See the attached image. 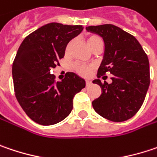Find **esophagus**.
<instances>
[{"label":"esophagus","instance_id":"34e87169","mask_svg":"<svg viewBox=\"0 0 157 157\" xmlns=\"http://www.w3.org/2000/svg\"><path fill=\"white\" fill-rule=\"evenodd\" d=\"M91 83H92V82H91L90 80H86V86H90V85H91Z\"/></svg>","mask_w":157,"mask_h":157}]
</instances>
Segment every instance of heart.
Listing matches in <instances>:
<instances>
[{"label": "heart", "mask_w": 157, "mask_h": 157, "mask_svg": "<svg viewBox=\"0 0 157 157\" xmlns=\"http://www.w3.org/2000/svg\"><path fill=\"white\" fill-rule=\"evenodd\" d=\"M86 44L87 45L91 48V49H94L95 46L99 44H103L102 42V39L96 36V35H87L86 37ZM71 41L68 43L67 46H66V52H68L70 48H71ZM73 70L75 72H77L78 75L80 76H83V77H87L91 71L93 70V66L92 65H87V64H82V63H75L73 64L72 66Z\"/></svg>", "instance_id": "1"}]
</instances>
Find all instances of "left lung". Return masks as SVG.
<instances>
[{"label":"left lung","instance_id":"1","mask_svg":"<svg viewBox=\"0 0 157 157\" xmlns=\"http://www.w3.org/2000/svg\"><path fill=\"white\" fill-rule=\"evenodd\" d=\"M86 29L102 36L105 46L97 79L93 81L100 86L102 94L92 102L93 108L109 121H127L143 105L150 84L147 55L132 35L114 25L89 26ZM107 72L114 75L111 84L99 79Z\"/></svg>","mask_w":157,"mask_h":157}]
</instances>
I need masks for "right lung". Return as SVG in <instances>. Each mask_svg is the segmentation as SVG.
Instances as JSON below:
<instances>
[{
    "mask_svg": "<svg viewBox=\"0 0 157 157\" xmlns=\"http://www.w3.org/2000/svg\"><path fill=\"white\" fill-rule=\"evenodd\" d=\"M83 30L80 25L49 23L23 40L12 64L14 91L26 114L41 125L56 124L73 108L75 95L84 88L83 78L67 72L55 81L51 71L64 57L68 43Z\"/></svg>",
    "mask_w": 157,
    "mask_h": 157,
    "instance_id": "1",
    "label": "right lung"
}]
</instances>
